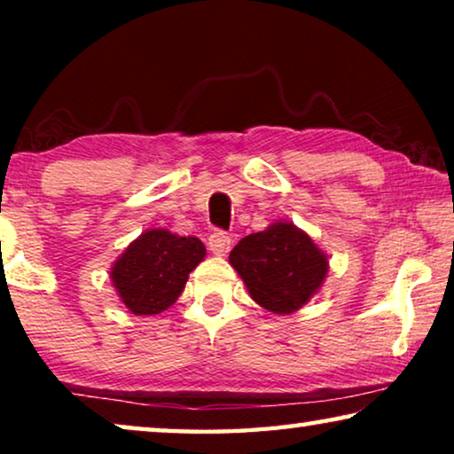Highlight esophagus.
Returning <instances> with one entry per match:
<instances>
[{
	"mask_svg": "<svg viewBox=\"0 0 454 454\" xmlns=\"http://www.w3.org/2000/svg\"><path fill=\"white\" fill-rule=\"evenodd\" d=\"M208 250L216 254V256H225L231 250V238L225 231H215L208 238Z\"/></svg>",
	"mask_w": 454,
	"mask_h": 454,
	"instance_id": "1",
	"label": "esophagus"
}]
</instances>
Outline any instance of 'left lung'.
Returning a JSON list of instances; mask_svg holds the SVG:
<instances>
[{
	"label": "left lung",
	"mask_w": 454,
	"mask_h": 454,
	"mask_svg": "<svg viewBox=\"0 0 454 454\" xmlns=\"http://www.w3.org/2000/svg\"><path fill=\"white\" fill-rule=\"evenodd\" d=\"M252 300L275 314L300 309L328 272L326 254L294 223H272L264 231L246 235L229 254Z\"/></svg>",
	"instance_id": "1"
}]
</instances>
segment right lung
Masks as SVG:
<instances>
[{
  "mask_svg": "<svg viewBox=\"0 0 454 454\" xmlns=\"http://www.w3.org/2000/svg\"><path fill=\"white\" fill-rule=\"evenodd\" d=\"M207 256L198 238L148 229L111 266V281L136 316L160 314L182 295L188 275Z\"/></svg>",
  "mask_w": 454,
  "mask_h": 454,
  "instance_id": "add662e5",
  "label": "right lung"
}]
</instances>
